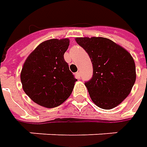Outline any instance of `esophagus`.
<instances>
[{
	"instance_id": "obj_1",
	"label": "esophagus",
	"mask_w": 147,
	"mask_h": 147,
	"mask_svg": "<svg viewBox=\"0 0 147 147\" xmlns=\"http://www.w3.org/2000/svg\"><path fill=\"white\" fill-rule=\"evenodd\" d=\"M75 76H76L77 78H80V77H81V75H80V72H77Z\"/></svg>"
}]
</instances>
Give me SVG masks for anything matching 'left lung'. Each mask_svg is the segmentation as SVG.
<instances>
[{"label":"left lung","mask_w":147,"mask_h":147,"mask_svg":"<svg viewBox=\"0 0 147 147\" xmlns=\"http://www.w3.org/2000/svg\"><path fill=\"white\" fill-rule=\"evenodd\" d=\"M75 41L92 63V78L85 82L92 100L105 110L115 108L129 95L136 81L132 55L108 38L76 37Z\"/></svg>","instance_id":"8db88e82"}]
</instances>
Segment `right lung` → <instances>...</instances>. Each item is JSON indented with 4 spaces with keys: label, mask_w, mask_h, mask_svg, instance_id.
Segmentation results:
<instances>
[{
    "label": "right lung",
    "mask_w": 147,
    "mask_h": 147,
    "mask_svg": "<svg viewBox=\"0 0 147 147\" xmlns=\"http://www.w3.org/2000/svg\"><path fill=\"white\" fill-rule=\"evenodd\" d=\"M69 45L68 38L45 41L24 64L20 74L23 89L31 100L43 107L59 106L73 92L77 79L64 59Z\"/></svg>",
    "instance_id": "add662e5"
}]
</instances>
